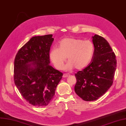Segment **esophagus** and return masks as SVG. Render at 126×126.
Returning <instances> with one entry per match:
<instances>
[{
    "label": "esophagus",
    "instance_id": "obj_1",
    "mask_svg": "<svg viewBox=\"0 0 126 126\" xmlns=\"http://www.w3.org/2000/svg\"><path fill=\"white\" fill-rule=\"evenodd\" d=\"M69 76V74H63V77H64V78H65V77H68Z\"/></svg>",
    "mask_w": 126,
    "mask_h": 126
}]
</instances>
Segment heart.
Masks as SVG:
<instances>
[{"mask_svg": "<svg viewBox=\"0 0 126 126\" xmlns=\"http://www.w3.org/2000/svg\"><path fill=\"white\" fill-rule=\"evenodd\" d=\"M94 45L90 40L66 37L61 40L57 48L51 49L49 52L51 61L54 67L61 70L66 60H68L64 68L71 71L76 67L80 69L86 67L92 58L94 53Z\"/></svg>", "mask_w": 126, "mask_h": 126, "instance_id": "obj_1", "label": "heart"}]
</instances>
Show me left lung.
<instances>
[{
    "mask_svg": "<svg viewBox=\"0 0 126 126\" xmlns=\"http://www.w3.org/2000/svg\"><path fill=\"white\" fill-rule=\"evenodd\" d=\"M94 50L91 63L75 74V91L86 101L98 99L112 85L117 66L116 55L103 37L92 36Z\"/></svg>",
    "mask_w": 126,
    "mask_h": 126,
    "instance_id": "left-lung-1",
    "label": "left lung"
}]
</instances>
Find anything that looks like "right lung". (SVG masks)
Masks as SVG:
<instances>
[{
	"label": "right lung",
	"instance_id": "add662e5",
	"mask_svg": "<svg viewBox=\"0 0 126 126\" xmlns=\"http://www.w3.org/2000/svg\"><path fill=\"white\" fill-rule=\"evenodd\" d=\"M52 35L34 36L18 51L15 60L14 80L21 94L31 104H49L63 73L50 65Z\"/></svg>",
	"mask_w": 126,
	"mask_h": 126
}]
</instances>
